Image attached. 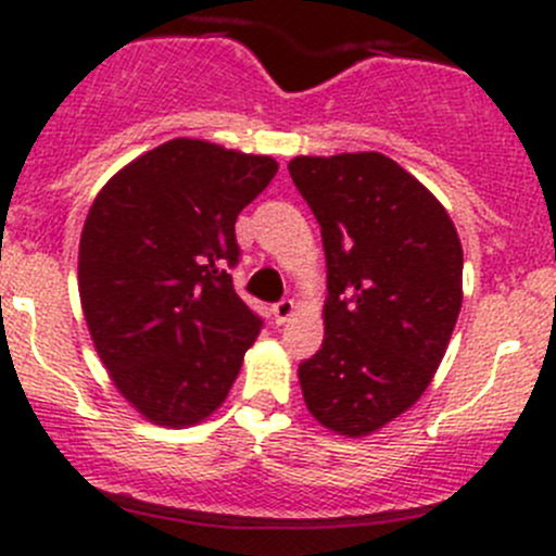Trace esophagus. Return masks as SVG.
Wrapping results in <instances>:
<instances>
[{
	"label": "esophagus",
	"instance_id": "34e87169",
	"mask_svg": "<svg viewBox=\"0 0 556 556\" xmlns=\"http://www.w3.org/2000/svg\"><path fill=\"white\" fill-rule=\"evenodd\" d=\"M295 314V301L293 299H282L279 304H274V323L285 325L290 317Z\"/></svg>",
	"mask_w": 556,
	"mask_h": 556
}]
</instances>
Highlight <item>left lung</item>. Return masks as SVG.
Wrapping results in <instances>:
<instances>
[{"instance_id":"1","label":"left lung","mask_w":556,"mask_h":556,"mask_svg":"<svg viewBox=\"0 0 556 556\" xmlns=\"http://www.w3.org/2000/svg\"><path fill=\"white\" fill-rule=\"evenodd\" d=\"M319 223L325 339L299 366L306 408L368 435L428 390L463 306V247L433 193L382 153L288 164Z\"/></svg>"}]
</instances>
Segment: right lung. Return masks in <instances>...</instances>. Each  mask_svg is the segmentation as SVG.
Listing matches in <instances>:
<instances>
[{
    "label": "right lung",
    "instance_id": "1",
    "mask_svg": "<svg viewBox=\"0 0 556 556\" xmlns=\"http://www.w3.org/2000/svg\"><path fill=\"white\" fill-rule=\"evenodd\" d=\"M277 174L268 155L169 139L99 190L80 237V304L121 395L150 422L210 417L263 319L233 290L237 217Z\"/></svg>",
    "mask_w": 556,
    "mask_h": 556
}]
</instances>
